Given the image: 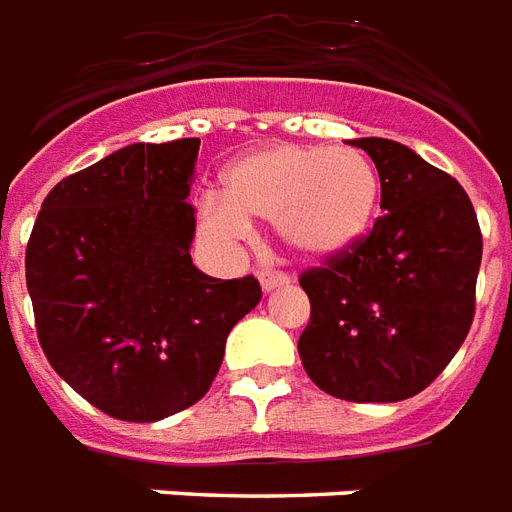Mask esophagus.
Here are the masks:
<instances>
[{"mask_svg":"<svg viewBox=\"0 0 512 512\" xmlns=\"http://www.w3.org/2000/svg\"><path fill=\"white\" fill-rule=\"evenodd\" d=\"M259 282L264 293H272V290L290 285V275H285V272H259Z\"/></svg>","mask_w":512,"mask_h":512,"instance_id":"1","label":"esophagus"}]
</instances>
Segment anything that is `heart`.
Instances as JSON below:
<instances>
[{
	"label": "heart",
	"mask_w": 512,
	"mask_h": 512,
	"mask_svg": "<svg viewBox=\"0 0 512 512\" xmlns=\"http://www.w3.org/2000/svg\"><path fill=\"white\" fill-rule=\"evenodd\" d=\"M227 195L200 206L203 230L222 243L251 235V219L275 222L280 243L304 259L349 251L370 230L380 179L359 147L267 145L240 155L224 174Z\"/></svg>",
	"instance_id": "b5f03b06"
}]
</instances>
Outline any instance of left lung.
<instances>
[{"instance_id":"obj_1","label":"left lung","mask_w":512,"mask_h":512,"mask_svg":"<svg viewBox=\"0 0 512 512\" xmlns=\"http://www.w3.org/2000/svg\"><path fill=\"white\" fill-rule=\"evenodd\" d=\"M380 177L370 235L301 275L306 375L346 402H402L439 378L473 322L481 230L468 192L402 142L362 137Z\"/></svg>"}]
</instances>
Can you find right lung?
<instances>
[{
	"label": "right lung",
	"instance_id": "obj_1",
	"mask_svg": "<svg viewBox=\"0 0 512 512\" xmlns=\"http://www.w3.org/2000/svg\"><path fill=\"white\" fill-rule=\"evenodd\" d=\"M200 140L134 142L52 187L26 248L49 365L110 418L153 423L214 383L259 280L192 264Z\"/></svg>",
	"mask_w": 512,
	"mask_h": 512
}]
</instances>
